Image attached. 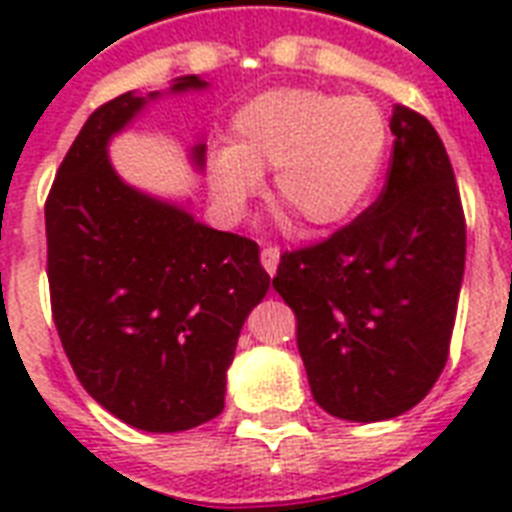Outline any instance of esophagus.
Returning a JSON list of instances; mask_svg holds the SVG:
<instances>
[{"label": "esophagus", "instance_id": "1", "mask_svg": "<svg viewBox=\"0 0 512 512\" xmlns=\"http://www.w3.org/2000/svg\"><path fill=\"white\" fill-rule=\"evenodd\" d=\"M279 260H281V252L276 247H263V252H260V263H263V268L271 276H276V268H279Z\"/></svg>", "mask_w": 512, "mask_h": 512}]
</instances>
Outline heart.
Listing matches in <instances>:
<instances>
[{"instance_id":"1","label":"heart","mask_w":512,"mask_h":512,"mask_svg":"<svg viewBox=\"0 0 512 512\" xmlns=\"http://www.w3.org/2000/svg\"><path fill=\"white\" fill-rule=\"evenodd\" d=\"M231 146L209 154L217 201L241 212L276 170L281 201L316 228H337L364 209L390 148V124L369 98L313 87H276L244 100L231 119Z\"/></svg>"}]
</instances>
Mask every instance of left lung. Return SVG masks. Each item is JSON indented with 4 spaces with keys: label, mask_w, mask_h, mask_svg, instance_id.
Returning <instances> with one entry per match:
<instances>
[{
    "label": "left lung",
    "mask_w": 512,
    "mask_h": 512,
    "mask_svg": "<svg viewBox=\"0 0 512 512\" xmlns=\"http://www.w3.org/2000/svg\"><path fill=\"white\" fill-rule=\"evenodd\" d=\"M380 199L316 247L281 257L273 289L297 316L316 404L382 422L428 396L446 366L465 273V217L433 124L393 108Z\"/></svg>",
    "instance_id": "left-lung-1"
}]
</instances>
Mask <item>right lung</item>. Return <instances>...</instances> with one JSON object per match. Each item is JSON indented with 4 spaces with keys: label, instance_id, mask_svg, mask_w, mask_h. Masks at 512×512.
Masks as SVG:
<instances>
[{
    "label": "right lung",
    "instance_id": "1",
    "mask_svg": "<svg viewBox=\"0 0 512 512\" xmlns=\"http://www.w3.org/2000/svg\"><path fill=\"white\" fill-rule=\"evenodd\" d=\"M172 79L170 95L207 90ZM162 92H124L92 111L44 207L52 319L84 390L148 433L223 412L241 327L271 287L260 247L199 223L188 204L124 183L108 143ZM204 170L207 143L191 148Z\"/></svg>",
    "mask_w": 512,
    "mask_h": 512
}]
</instances>
